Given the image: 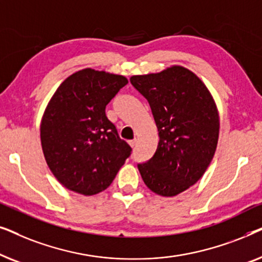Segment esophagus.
<instances>
[{"mask_svg":"<svg viewBox=\"0 0 262 262\" xmlns=\"http://www.w3.org/2000/svg\"><path fill=\"white\" fill-rule=\"evenodd\" d=\"M128 144H130L131 148H135V146L137 145V139H132V141L128 142Z\"/></svg>","mask_w":262,"mask_h":262,"instance_id":"1","label":"esophagus"}]
</instances>
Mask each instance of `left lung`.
Returning a JSON list of instances; mask_svg holds the SVG:
<instances>
[{
  "instance_id": "8db88e82",
  "label": "left lung",
  "mask_w": 262,
  "mask_h": 262,
  "mask_svg": "<svg viewBox=\"0 0 262 262\" xmlns=\"http://www.w3.org/2000/svg\"><path fill=\"white\" fill-rule=\"evenodd\" d=\"M131 84L148 100L159 130L156 152L138 170L156 194L174 196L194 185L213 159L220 116L209 89L184 67L136 75Z\"/></svg>"
}]
</instances>
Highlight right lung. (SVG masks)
<instances>
[{
    "label": "right lung",
    "mask_w": 262,
    "mask_h": 262,
    "mask_svg": "<svg viewBox=\"0 0 262 262\" xmlns=\"http://www.w3.org/2000/svg\"><path fill=\"white\" fill-rule=\"evenodd\" d=\"M127 78L91 68L70 75L50 100L40 125L46 163L64 187L83 195L102 192L131 155L106 117V106Z\"/></svg>",
    "instance_id": "right-lung-1"
}]
</instances>
